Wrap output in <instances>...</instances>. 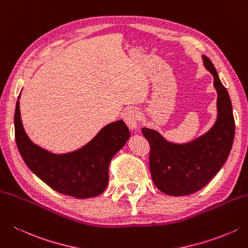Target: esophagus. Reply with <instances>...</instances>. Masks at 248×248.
I'll list each match as a JSON object with an SVG mask.
<instances>
[{
  "instance_id": "34e87169",
  "label": "esophagus",
  "mask_w": 248,
  "mask_h": 248,
  "mask_svg": "<svg viewBox=\"0 0 248 248\" xmlns=\"http://www.w3.org/2000/svg\"><path fill=\"white\" fill-rule=\"evenodd\" d=\"M124 120L131 130H137L139 128L140 114L137 109L130 108L124 115Z\"/></svg>"
}]
</instances>
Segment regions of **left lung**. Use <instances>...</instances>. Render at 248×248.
<instances>
[{"label":"left lung","instance_id":"obj_1","mask_svg":"<svg viewBox=\"0 0 248 248\" xmlns=\"http://www.w3.org/2000/svg\"><path fill=\"white\" fill-rule=\"evenodd\" d=\"M203 63L214 77L217 91V119L200 138L185 144L171 143L158 131L143 128L150 145L149 168L155 185L166 195L195 193L210 183L227 161L234 139V117L229 93L206 56Z\"/></svg>","mask_w":248,"mask_h":248}]
</instances>
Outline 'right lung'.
Wrapping results in <instances>:
<instances>
[{"instance_id":"obj_1","label":"right lung","mask_w":248,"mask_h":248,"mask_svg":"<svg viewBox=\"0 0 248 248\" xmlns=\"http://www.w3.org/2000/svg\"><path fill=\"white\" fill-rule=\"evenodd\" d=\"M15 110V138L28 168L42 181L63 195L77 199L99 196L108 184L111 158L124 146L130 131L123 120L108 124L85 146L67 154H52L37 146L23 129L19 108Z\"/></svg>"}]
</instances>
